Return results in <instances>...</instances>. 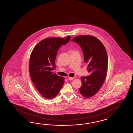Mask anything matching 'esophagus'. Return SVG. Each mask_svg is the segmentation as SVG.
I'll return each instance as SVG.
<instances>
[{
    "label": "esophagus",
    "instance_id": "1",
    "mask_svg": "<svg viewBox=\"0 0 133 133\" xmlns=\"http://www.w3.org/2000/svg\"><path fill=\"white\" fill-rule=\"evenodd\" d=\"M74 79H75V78H74V77H69L68 78V79L69 80H74Z\"/></svg>",
    "mask_w": 133,
    "mask_h": 133
}]
</instances>
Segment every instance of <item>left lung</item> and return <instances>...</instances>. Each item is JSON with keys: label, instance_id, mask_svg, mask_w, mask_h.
Wrapping results in <instances>:
<instances>
[{"label": "left lung", "instance_id": "8db88e82", "mask_svg": "<svg viewBox=\"0 0 133 133\" xmlns=\"http://www.w3.org/2000/svg\"><path fill=\"white\" fill-rule=\"evenodd\" d=\"M78 44L82 49L85 63L90 74L82 76L80 93L87 98L96 95L101 88L108 70L107 52L102 43L96 37L81 35L71 40Z\"/></svg>", "mask_w": 133, "mask_h": 133}]
</instances>
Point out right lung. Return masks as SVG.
<instances>
[{
  "mask_svg": "<svg viewBox=\"0 0 133 133\" xmlns=\"http://www.w3.org/2000/svg\"><path fill=\"white\" fill-rule=\"evenodd\" d=\"M51 37L41 41L35 46L29 59V72L32 81L39 93L46 99L53 98L59 93L64 77L52 72L56 68L55 60L59 48L70 40Z\"/></svg>",
  "mask_w": 133,
  "mask_h": 133,
  "instance_id": "add662e5",
  "label": "right lung"
}]
</instances>
